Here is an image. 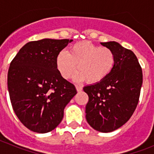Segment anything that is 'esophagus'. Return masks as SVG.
Returning <instances> with one entry per match:
<instances>
[{
    "mask_svg": "<svg viewBox=\"0 0 154 154\" xmlns=\"http://www.w3.org/2000/svg\"><path fill=\"white\" fill-rule=\"evenodd\" d=\"M75 88H76V90H77V92H81V91H82V86H79V85H76Z\"/></svg>",
    "mask_w": 154,
    "mask_h": 154,
    "instance_id": "1",
    "label": "esophagus"
}]
</instances>
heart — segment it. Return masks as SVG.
<instances>
[{
  "mask_svg": "<svg viewBox=\"0 0 154 154\" xmlns=\"http://www.w3.org/2000/svg\"><path fill=\"white\" fill-rule=\"evenodd\" d=\"M56 65L65 79L70 78L77 69L75 81L85 80L89 84H96L112 72L116 65V55L109 48L81 42L71 46L68 53L61 51L57 56Z\"/></svg>",
  "mask_w": 154,
  "mask_h": 154,
  "instance_id": "1",
  "label": "heart"
}]
</instances>
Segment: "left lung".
Instances as JSON below:
<instances>
[{
  "mask_svg": "<svg viewBox=\"0 0 154 154\" xmlns=\"http://www.w3.org/2000/svg\"><path fill=\"white\" fill-rule=\"evenodd\" d=\"M116 55V65L108 77L99 83L87 85L89 96L85 117L94 130L109 133L124 125L138 104L143 73L135 54L118 42H101Z\"/></svg>",
  "mask_w": 154,
  "mask_h": 154,
  "instance_id": "obj_1",
  "label": "left lung"
}]
</instances>
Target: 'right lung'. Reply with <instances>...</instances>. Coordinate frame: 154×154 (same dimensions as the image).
Instances as JSON below:
<instances>
[{"instance_id":"right-lung-1","label":"right lung","mask_w":154,"mask_h":154,"mask_svg":"<svg viewBox=\"0 0 154 154\" xmlns=\"http://www.w3.org/2000/svg\"><path fill=\"white\" fill-rule=\"evenodd\" d=\"M72 39L45 38L24 45L11 62L8 88L13 109L24 126L45 133L61 123L77 91L61 75L56 58Z\"/></svg>"}]
</instances>
